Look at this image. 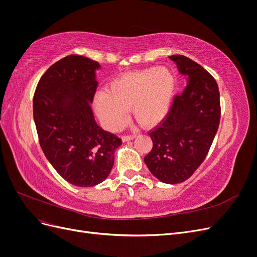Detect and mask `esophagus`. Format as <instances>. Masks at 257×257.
<instances>
[{
    "label": "esophagus",
    "instance_id": "obj_1",
    "mask_svg": "<svg viewBox=\"0 0 257 257\" xmlns=\"http://www.w3.org/2000/svg\"><path fill=\"white\" fill-rule=\"evenodd\" d=\"M136 137V135H124L122 136V142L125 143L128 141H132V139H134Z\"/></svg>",
    "mask_w": 257,
    "mask_h": 257
}]
</instances>
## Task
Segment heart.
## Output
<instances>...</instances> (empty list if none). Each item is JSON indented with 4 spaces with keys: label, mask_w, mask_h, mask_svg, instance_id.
I'll use <instances>...</instances> for the list:
<instances>
[{
    "label": "heart",
    "mask_w": 257,
    "mask_h": 257,
    "mask_svg": "<svg viewBox=\"0 0 257 257\" xmlns=\"http://www.w3.org/2000/svg\"><path fill=\"white\" fill-rule=\"evenodd\" d=\"M176 91V78L166 67H149L114 78L95 99L104 126L119 131L126 123L128 109L143 126H155L165 118Z\"/></svg>",
    "instance_id": "1"
}]
</instances>
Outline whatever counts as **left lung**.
Wrapping results in <instances>:
<instances>
[{
	"mask_svg": "<svg viewBox=\"0 0 257 257\" xmlns=\"http://www.w3.org/2000/svg\"><path fill=\"white\" fill-rule=\"evenodd\" d=\"M188 83L176 95L166 118L152 130V150L145 157L151 174L176 184L189 179L206 159L221 119L220 92L206 69L182 54L169 57Z\"/></svg>",
	"mask_w": 257,
	"mask_h": 257,
	"instance_id": "1",
	"label": "left lung"
}]
</instances>
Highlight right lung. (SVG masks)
Returning a JSON list of instances; mask_svg holds the SVG:
<instances>
[{
    "instance_id": "add662e5",
    "label": "right lung",
    "mask_w": 257,
    "mask_h": 257,
    "mask_svg": "<svg viewBox=\"0 0 257 257\" xmlns=\"http://www.w3.org/2000/svg\"><path fill=\"white\" fill-rule=\"evenodd\" d=\"M96 61L71 54L41 77L33 97L38 141L58 174L77 186H93L111 172L121 138L97 125L91 109Z\"/></svg>"
}]
</instances>
